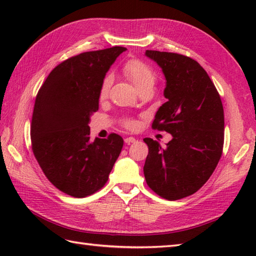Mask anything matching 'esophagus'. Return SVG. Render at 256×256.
<instances>
[{
  "label": "esophagus",
  "instance_id": "34e87169",
  "mask_svg": "<svg viewBox=\"0 0 256 256\" xmlns=\"http://www.w3.org/2000/svg\"><path fill=\"white\" fill-rule=\"evenodd\" d=\"M135 140H135V138H132V136H130V138H124V142L126 143V144L134 143Z\"/></svg>",
  "mask_w": 256,
  "mask_h": 256
}]
</instances>
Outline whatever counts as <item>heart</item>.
<instances>
[{"label": "heart", "instance_id": "heart-1", "mask_svg": "<svg viewBox=\"0 0 256 256\" xmlns=\"http://www.w3.org/2000/svg\"><path fill=\"white\" fill-rule=\"evenodd\" d=\"M123 74L134 84L136 90L144 88L153 89L156 81V74L154 70L143 62L138 60V59H131V60L125 62L123 66ZM111 82L112 78L110 76H106L103 79L100 86V98H106L108 96ZM125 125L128 128H135L138 126V123L133 121V120H126Z\"/></svg>", "mask_w": 256, "mask_h": 256}]
</instances>
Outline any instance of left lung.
<instances>
[{"mask_svg":"<svg viewBox=\"0 0 256 256\" xmlns=\"http://www.w3.org/2000/svg\"><path fill=\"white\" fill-rule=\"evenodd\" d=\"M162 68L167 101L152 128L172 134L165 148L146 138L148 155L144 176L162 198L178 200L194 194L210 178L222 155L224 114L220 96L208 74L187 56L146 50Z\"/></svg>","mask_w":256,"mask_h":256,"instance_id":"8db88e82","label":"left lung"}]
</instances>
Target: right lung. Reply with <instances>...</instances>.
<instances>
[{"label": "right lung", "instance_id": "right-lung-1", "mask_svg": "<svg viewBox=\"0 0 256 256\" xmlns=\"http://www.w3.org/2000/svg\"><path fill=\"white\" fill-rule=\"evenodd\" d=\"M124 47L86 52L59 64L38 91L32 148L54 186L72 197L94 194L108 182L123 138L90 140V116L99 110L100 86Z\"/></svg>", "mask_w": 256, "mask_h": 256}]
</instances>
